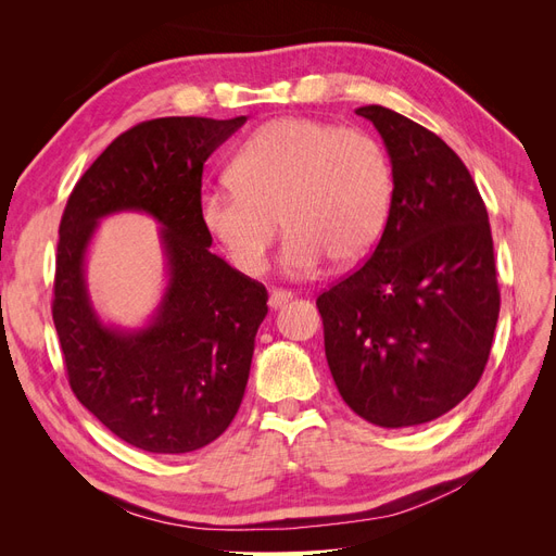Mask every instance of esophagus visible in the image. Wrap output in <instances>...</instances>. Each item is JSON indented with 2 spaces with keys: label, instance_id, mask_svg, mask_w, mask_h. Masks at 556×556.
<instances>
[{
  "label": "esophagus",
  "instance_id": "esophagus-1",
  "mask_svg": "<svg viewBox=\"0 0 556 556\" xmlns=\"http://www.w3.org/2000/svg\"><path fill=\"white\" fill-rule=\"evenodd\" d=\"M292 299V292L290 290H271L268 292V306L271 308H280V306H285L288 304V301Z\"/></svg>",
  "mask_w": 556,
  "mask_h": 556
}]
</instances>
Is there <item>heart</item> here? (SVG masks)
<instances>
[{
	"mask_svg": "<svg viewBox=\"0 0 556 556\" xmlns=\"http://www.w3.org/2000/svg\"><path fill=\"white\" fill-rule=\"evenodd\" d=\"M227 176L231 185L201 194L199 217L248 276L264 271L278 227L288 233L280 262L290 276H308L323 260L336 268L359 262L380 239L394 192L376 137L311 117L262 125Z\"/></svg>",
	"mask_w": 556,
	"mask_h": 556,
	"instance_id": "obj_1",
	"label": "heart"
}]
</instances>
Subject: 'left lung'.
Masks as SVG:
<instances>
[{
  "instance_id": "1",
  "label": "left lung",
  "mask_w": 556,
  "mask_h": 556,
  "mask_svg": "<svg viewBox=\"0 0 556 556\" xmlns=\"http://www.w3.org/2000/svg\"><path fill=\"white\" fill-rule=\"evenodd\" d=\"M392 162L382 237L355 274L317 296L325 355L366 422H431L478 384L501 308L484 201L459 155L384 106H362Z\"/></svg>"
}]
</instances>
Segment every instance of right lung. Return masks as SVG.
Wrapping results in <instances>:
<instances>
[{
	"instance_id": "1",
	"label": "right lung",
	"mask_w": 556,
	"mask_h": 556,
	"mask_svg": "<svg viewBox=\"0 0 556 556\" xmlns=\"http://www.w3.org/2000/svg\"><path fill=\"white\" fill-rule=\"evenodd\" d=\"M243 123L245 115H188L131 127L80 176L62 213L53 323L72 392L117 439L146 452L213 443L243 401L268 294L213 255L199 217L204 162ZM121 210L163 225L170 268L159 313L139 332L96 317L81 268L96 223Z\"/></svg>"
}]
</instances>
